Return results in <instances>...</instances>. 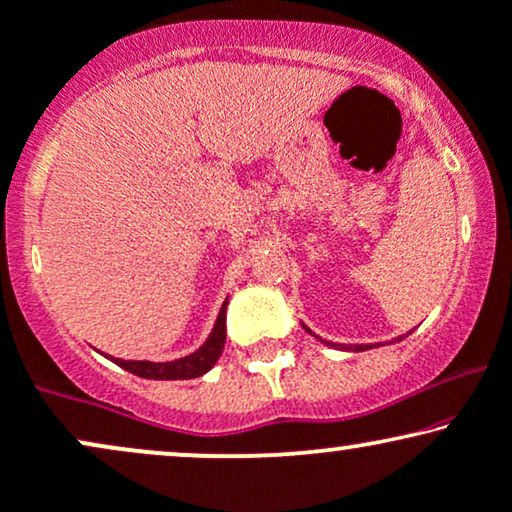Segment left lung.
Listing matches in <instances>:
<instances>
[{
    "instance_id": "obj_1",
    "label": "left lung",
    "mask_w": 512,
    "mask_h": 512,
    "mask_svg": "<svg viewBox=\"0 0 512 512\" xmlns=\"http://www.w3.org/2000/svg\"><path fill=\"white\" fill-rule=\"evenodd\" d=\"M361 349H371V347H368V345H357V347H354V352H361Z\"/></svg>"
}]
</instances>
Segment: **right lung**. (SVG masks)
<instances>
[{
    "mask_svg": "<svg viewBox=\"0 0 512 512\" xmlns=\"http://www.w3.org/2000/svg\"><path fill=\"white\" fill-rule=\"evenodd\" d=\"M226 304H222V312L217 316L215 331L210 333L208 342L198 349V352L189 354V357L177 359V361H165V364H153V361H125L115 359V364L125 368V371L139 375V378H151V380H191L198 375L208 373L212 366L217 364V359L222 357L224 340H226Z\"/></svg>",
    "mask_w": 512,
    "mask_h": 512,
    "instance_id": "obj_1",
    "label": "right lung"
}]
</instances>
